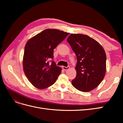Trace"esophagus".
Segmentation results:
<instances>
[{"label": "esophagus", "mask_w": 123, "mask_h": 123, "mask_svg": "<svg viewBox=\"0 0 123 123\" xmlns=\"http://www.w3.org/2000/svg\"><path fill=\"white\" fill-rule=\"evenodd\" d=\"M62 68L65 71H67V70H68L69 69L70 67H69V66H68L67 67H63V66Z\"/></svg>", "instance_id": "34e87169"}]
</instances>
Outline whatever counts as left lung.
Masks as SVG:
<instances>
[{
	"mask_svg": "<svg viewBox=\"0 0 123 123\" xmlns=\"http://www.w3.org/2000/svg\"><path fill=\"white\" fill-rule=\"evenodd\" d=\"M77 56L76 78L72 81L78 90L89 92L98 86L106 72L104 49L94 39L86 35L71 34L67 39Z\"/></svg>",
	"mask_w": 123,
	"mask_h": 123,
	"instance_id": "left-lung-1",
	"label": "left lung"
}]
</instances>
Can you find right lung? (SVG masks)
Wrapping results in <instances>:
<instances>
[{
  "instance_id": "obj_1",
  "label": "right lung",
  "mask_w": 123,
  "mask_h": 123,
  "mask_svg": "<svg viewBox=\"0 0 123 123\" xmlns=\"http://www.w3.org/2000/svg\"><path fill=\"white\" fill-rule=\"evenodd\" d=\"M68 34L56 29H47L28 41L25 47L23 68L34 86L45 89L55 82L62 68L52 61L53 50ZM51 59L52 63H49Z\"/></svg>"
}]
</instances>
